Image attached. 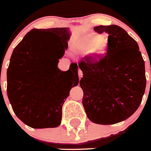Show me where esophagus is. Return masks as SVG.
I'll use <instances>...</instances> for the list:
<instances>
[{
  "mask_svg": "<svg viewBox=\"0 0 151 151\" xmlns=\"http://www.w3.org/2000/svg\"><path fill=\"white\" fill-rule=\"evenodd\" d=\"M78 77H79V78H82V76H83V73H82V70H81V69H78Z\"/></svg>",
  "mask_w": 151,
  "mask_h": 151,
  "instance_id": "esophagus-1",
  "label": "esophagus"
}]
</instances>
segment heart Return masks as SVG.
Listing matches in <instances>:
<instances>
[{"label": "heart", "mask_w": 151, "mask_h": 151, "mask_svg": "<svg viewBox=\"0 0 151 151\" xmlns=\"http://www.w3.org/2000/svg\"><path fill=\"white\" fill-rule=\"evenodd\" d=\"M106 45V40L101 35L91 34L85 36L82 41V50L85 53H91L94 55H100L103 53Z\"/></svg>", "instance_id": "b5f03b06"}]
</instances>
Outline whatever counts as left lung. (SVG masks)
Segmentation results:
<instances>
[{
    "mask_svg": "<svg viewBox=\"0 0 151 151\" xmlns=\"http://www.w3.org/2000/svg\"><path fill=\"white\" fill-rule=\"evenodd\" d=\"M108 34L105 57L92 62L86 57L78 66L85 111L91 122L112 125L127 119L138 110L146 88L145 61L138 43L116 25L95 26Z\"/></svg>",
    "mask_w": 151,
    "mask_h": 151,
    "instance_id": "left-lung-1",
    "label": "left lung"
}]
</instances>
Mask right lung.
I'll list each match as a JSON object with an SVG mask.
<instances>
[{
  "label": "right lung",
  "instance_id": "add662e5",
  "mask_svg": "<svg viewBox=\"0 0 151 151\" xmlns=\"http://www.w3.org/2000/svg\"><path fill=\"white\" fill-rule=\"evenodd\" d=\"M69 28L34 29L17 45L7 69V96L13 112L34 129L56 128L69 91L78 84V65H57L68 48Z\"/></svg>",
  "mask_w": 151,
  "mask_h": 151
}]
</instances>
